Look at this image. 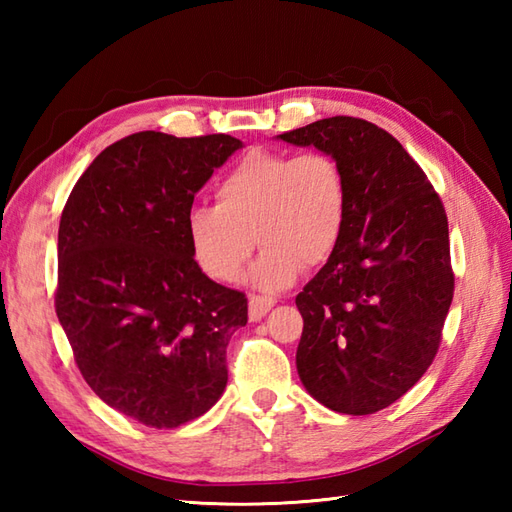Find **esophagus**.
Here are the masks:
<instances>
[{
	"mask_svg": "<svg viewBox=\"0 0 512 512\" xmlns=\"http://www.w3.org/2000/svg\"><path fill=\"white\" fill-rule=\"evenodd\" d=\"M277 303V299L273 297H259V295H253L248 301V317L250 321H259L264 317V314L273 308Z\"/></svg>",
	"mask_w": 512,
	"mask_h": 512,
	"instance_id": "esophagus-1",
	"label": "esophagus"
}]
</instances>
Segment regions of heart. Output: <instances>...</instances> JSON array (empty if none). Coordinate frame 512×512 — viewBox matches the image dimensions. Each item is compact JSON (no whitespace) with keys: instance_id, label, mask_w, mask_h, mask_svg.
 <instances>
[{"instance_id":"obj_1","label":"heart","mask_w":512,"mask_h":512,"mask_svg":"<svg viewBox=\"0 0 512 512\" xmlns=\"http://www.w3.org/2000/svg\"><path fill=\"white\" fill-rule=\"evenodd\" d=\"M217 206L198 204L184 217L195 264L206 277L233 281L257 246L248 273L259 290H284L301 268L336 253L350 215V182L328 151L255 149L239 158L215 187Z\"/></svg>"}]
</instances>
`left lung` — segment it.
Wrapping results in <instances>:
<instances>
[{
  "label": "left lung",
  "instance_id": "obj_1",
  "mask_svg": "<svg viewBox=\"0 0 512 512\" xmlns=\"http://www.w3.org/2000/svg\"><path fill=\"white\" fill-rule=\"evenodd\" d=\"M279 138L328 151L350 182L341 244L295 299L299 378L332 411L376 413L438 354L455 286L447 213L405 147L363 118H323Z\"/></svg>",
  "mask_w": 512,
  "mask_h": 512
}]
</instances>
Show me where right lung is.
Masks as SVG:
<instances>
[{
	"mask_svg": "<svg viewBox=\"0 0 512 512\" xmlns=\"http://www.w3.org/2000/svg\"><path fill=\"white\" fill-rule=\"evenodd\" d=\"M239 147L228 134H132L94 158L61 213L54 308L74 363L147 427L176 429L220 400L226 345L248 321L244 292L202 273L184 231L195 193Z\"/></svg>",
	"mask_w": 512,
	"mask_h": 512,
	"instance_id": "1",
	"label": "right lung"
}]
</instances>
